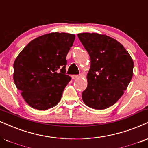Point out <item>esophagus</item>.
<instances>
[{"mask_svg":"<svg viewBox=\"0 0 148 148\" xmlns=\"http://www.w3.org/2000/svg\"><path fill=\"white\" fill-rule=\"evenodd\" d=\"M77 78H79V76L78 75H72V79H77Z\"/></svg>","mask_w":148,"mask_h":148,"instance_id":"obj_1","label":"esophagus"}]
</instances>
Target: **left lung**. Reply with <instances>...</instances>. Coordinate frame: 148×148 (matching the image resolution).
Listing matches in <instances>:
<instances>
[{
	"label": "left lung",
	"instance_id": "1",
	"mask_svg": "<svg viewBox=\"0 0 148 148\" xmlns=\"http://www.w3.org/2000/svg\"><path fill=\"white\" fill-rule=\"evenodd\" d=\"M78 37L91 60L82 99L90 108L106 109L127 89L133 76V60L123 45L108 36L81 33Z\"/></svg>",
	"mask_w": 148,
	"mask_h": 148
}]
</instances>
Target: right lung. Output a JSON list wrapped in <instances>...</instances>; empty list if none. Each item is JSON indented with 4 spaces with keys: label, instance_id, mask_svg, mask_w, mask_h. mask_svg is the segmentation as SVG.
<instances>
[{
    "label": "right lung",
    "instance_id": "obj_1",
    "mask_svg": "<svg viewBox=\"0 0 148 148\" xmlns=\"http://www.w3.org/2000/svg\"><path fill=\"white\" fill-rule=\"evenodd\" d=\"M75 35L52 32L30 41L14 63V81L26 103L46 110L56 106L71 80L66 56Z\"/></svg>",
    "mask_w": 148,
    "mask_h": 148
}]
</instances>
